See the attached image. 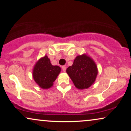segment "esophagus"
Wrapping results in <instances>:
<instances>
[{
    "label": "esophagus",
    "instance_id": "obj_1",
    "mask_svg": "<svg viewBox=\"0 0 131 131\" xmlns=\"http://www.w3.org/2000/svg\"><path fill=\"white\" fill-rule=\"evenodd\" d=\"M62 68L63 71H64H64H66V67H65V66H63Z\"/></svg>",
    "mask_w": 131,
    "mask_h": 131
}]
</instances>
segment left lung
<instances>
[{
    "label": "left lung",
    "instance_id": "obj_1",
    "mask_svg": "<svg viewBox=\"0 0 131 131\" xmlns=\"http://www.w3.org/2000/svg\"><path fill=\"white\" fill-rule=\"evenodd\" d=\"M67 72L79 89H87L95 82L98 74L97 66L92 59L86 55L79 56L74 60Z\"/></svg>",
    "mask_w": 131,
    "mask_h": 131
}]
</instances>
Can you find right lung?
Returning <instances> with one entry per match:
<instances>
[{
    "label": "right lung",
    "instance_id": "1",
    "mask_svg": "<svg viewBox=\"0 0 131 131\" xmlns=\"http://www.w3.org/2000/svg\"><path fill=\"white\" fill-rule=\"evenodd\" d=\"M60 71V68L52 65L50 60L45 56L36 63L33 70V78L40 87L48 89L53 85Z\"/></svg>",
    "mask_w": 131,
    "mask_h": 131
}]
</instances>
